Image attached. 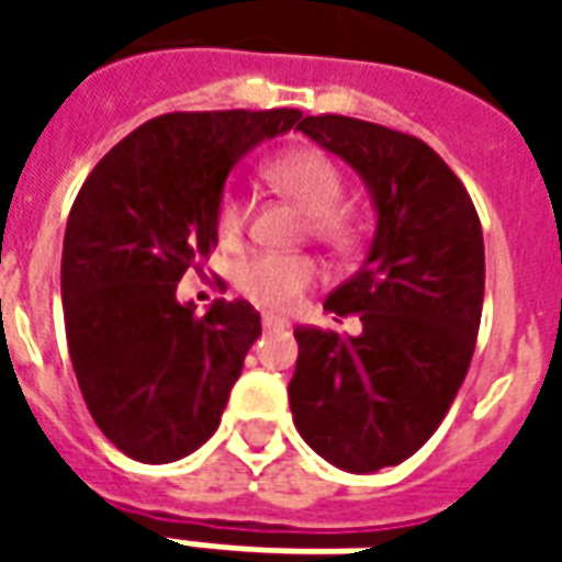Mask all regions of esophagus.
<instances>
[{"mask_svg":"<svg viewBox=\"0 0 562 562\" xmlns=\"http://www.w3.org/2000/svg\"><path fill=\"white\" fill-rule=\"evenodd\" d=\"M261 325H265V330H285V328H289V318L270 316V313H265V318H261Z\"/></svg>","mask_w":562,"mask_h":562,"instance_id":"esophagus-1","label":"esophagus"}]
</instances>
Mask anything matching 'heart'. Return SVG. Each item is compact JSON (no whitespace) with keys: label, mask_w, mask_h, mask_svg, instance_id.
Masks as SVG:
<instances>
[{"label":"heart","mask_w":562,"mask_h":562,"mask_svg":"<svg viewBox=\"0 0 562 562\" xmlns=\"http://www.w3.org/2000/svg\"><path fill=\"white\" fill-rule=\"evenodd\" d=\"M268 183L306 213V228L322 244L349 256L361 246L364 228L346 201L349 183L337 161L322 149H289L265 168ZM249 222V201L240 189H225L216 204V237L225 246L240 244ZM318 280V265L310 256L256 252L234 273L237 292L252 304L282 313Z\"/></svg>","instance_id":"1"}]
</instances>
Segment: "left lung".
Returning <instances> with one entry per match:
<instances>
[{
  "instance_id": "left-lung-1",
  "label": "left lung",
  "mask_w": 562,
  "mask_h": 562,
  "mask_svg": "<svg viewBox=\"0 0 562 562\" xmlns=\"http://www.w3.org/2000/svg\"><path fill=\"white\" fill-rule=\"evenodd\" d=\"M297 128L361 173L379 222L361 270L325 310L364 330L294 328L297 434L349 472L397 467L434 436L470 370L484 301L482 222L458 173L422 138L340 114Z\"/></svg>"
}]
</instances>
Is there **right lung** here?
Instances as JSON below:
<instances>
[{"label": "right lung", "instance_id": "1", "mask_svg": "<svg viewBox=\"0 0 562 562\" xmlns=\"http://www.w3.org/2000/svg\"><path fill=\"white\" fill-rule=\"evenodd\" d=\"M297 120L294 108L161 114L80 186L63 244L68 355L92 422L132 460L171 463L220 427L261 318L225 297L198 316L173 292L216 246L234 165Z\"/></svg>", "mask_w": 562, "mask_h": 562}]
</instances>
